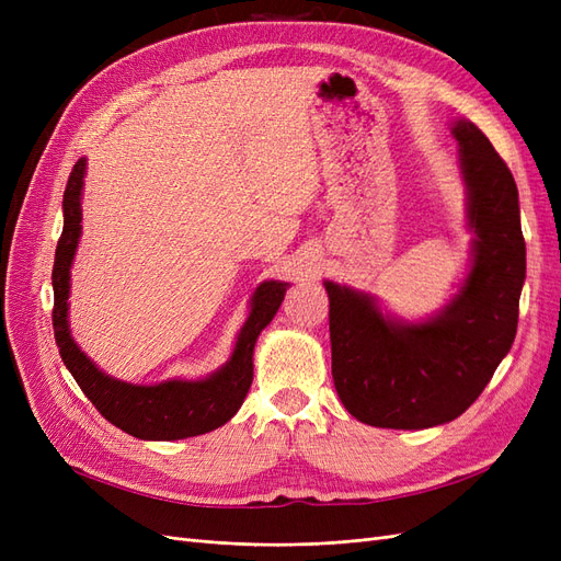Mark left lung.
<instances>
[{
	"label": "left lung",
	"mask_w": 561,
	"mask_h": 561,
	"mask_svg": "<svg viewBox=\"0 0 561 561\" xmlns=\"http://www.w3.org/2000/svg\"><path fill=\"white\" fill-rule=\"evenodd\" d=\"M454 135L478 239L449 307L421 325H402L383 318L371 297L325 283L334 388L367 426L412 431L454 421L515 342L526 276L517 184L478 126L456 122Z\"/></svg>",
	"instance_id": "obj_1"
}]
</instances>
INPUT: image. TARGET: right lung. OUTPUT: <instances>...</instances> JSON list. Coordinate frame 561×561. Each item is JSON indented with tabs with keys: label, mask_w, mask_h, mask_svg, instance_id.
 I'll list each match as a JSON object with an SVG mask.
<instances>
[{
	"label": "right lung",
	"mask_w": 561,
	"mask_h": 561,
	"mask_svg": "<svg viewBox=\"0 0 561 561\" xmlns=\"http://www.w3.org/2000/svg\"><path fill=\"white\" fill-rule=\"evenodd\" d=\"M87 161L79 159L65 186V225L54 262V334L60 358L95 410L116 428L140 439H182L210 433L241 410L252 383V351L260 332L276 316L287 283L266 280L252 297V311L236 342L231 360L203 381L133 386L103 375L83 355L67 328L70 266L81 233V186Z\"/></svg>",
	"instance_id": "obj_1"
}]
</instances>
